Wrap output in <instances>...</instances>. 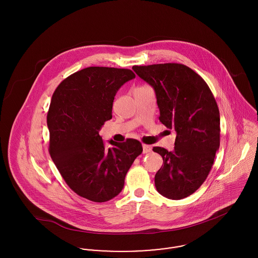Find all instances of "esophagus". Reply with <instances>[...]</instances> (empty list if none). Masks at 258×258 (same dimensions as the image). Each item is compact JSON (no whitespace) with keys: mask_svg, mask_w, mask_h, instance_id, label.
<instances>
[{"mask_svg":"<svg viewBox=\"0 0 258 258\" xmlns=\"http://www.w3.org/2000/svg\"><path fill=\"white\" fill-rule=\"evenodd\" d=\"M152 151V147L150 146V145H143V153L144 154H147V153H150Z\"/></svg>","mask_w":258,"mask_h":258,"instance_id":"esophagus-1","label":"esophagus"}]
</instances>
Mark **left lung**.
I'll list each match as a JSON object with an SVG mask.
<instances>
[{
    "instance_id": "obj_1",
    "label": "left lung",
    "mask_w": 258,
    "mask_h": 258,
    "mask_svg": "<svg viewBox=\"0 0 258 258\" xmlns=\"http://www.w3.org/2000/svg\"><path fill=\"white\" fill-rule=\"evenodd\" d=\"M141 79L153 87L160 119L176 132L171 152L161 147L163 165L155 176L162 197L179 200L192 195L206 180L220 148V111L207 83L182 63L134 66Z\"/></svg>"
}]
</instances>
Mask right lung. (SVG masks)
<instances>
[{
	"instance_id": "right-lung-1",
	"label": "right lung",
	"mask_w": 258,
	"mask_h": 258,
	"mask_svg": "<svg viewBox=\"0 0 258 258\" xmlns=\"http://www.w3.org/2000/svg\"><path fill=\"white\" fill-rule=\"evenodd\" d=\"M134 78L131 70L90 67L62 80L51 98V159L74 192L91 201L117 197L130 167L143 151L133 138L106 148L98 134L112 118L118 90Z\"/></svg>"
}]
</instances>
